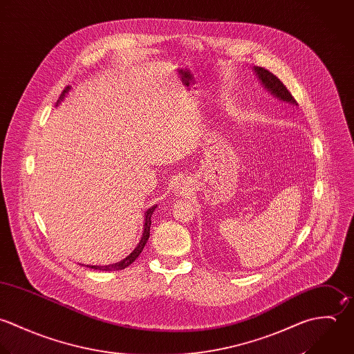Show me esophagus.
Returning <instances> with one entry per match:
<instances>
[{
	"label": "esophagus",
	"mask_w": 354,
	"mask_h": 354,
	"mask_svg": "<svg viewBox=\"0 0 354 354\" xmlns=\"http://www.w3.org/2000/svg\"><path fill=\"white\" fill-rule=\"evenodd\" d=\"M175 192L179 196H187L190 193V186H187V182H180V183H178Z\"/></svg>",
	"instance_id": "34e87169"
}]
</instances>
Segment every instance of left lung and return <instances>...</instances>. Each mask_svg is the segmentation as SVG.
<instances>
[{
    "instance_id": "1",
    "label": "left lung",
    "mask_w": 354,
    "mask_h": 354,
    "mask_svg": "<svg viewBox=\"0 0 354 354\" xmlns=\"http://www.w3.org/2000/svg\"><path fill=\"white\" fill-rule=\"evenodd\" d=\"M254 71L259 75V77L261 79L263 84H264L275 97H278L279 100L286 101V102H291V104H295V105H297L294 97L291 95V93L287 90V87L284 86V83H283L282 80H281L277 75H274L272 72H270L268 70L263 68V67H254Z\"/></svg>"
}]
</instances>
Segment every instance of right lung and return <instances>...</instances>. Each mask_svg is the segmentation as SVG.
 Returning <instances> with one entry per match:
<instances>
[{
	"instance_id": "obj_1",
	"label": "right lung",
	"mask_w": 354,
	"mask_h": 354,
	"mask_svg": "<svg viewBox=\"0 0 354 354\" xmlns=\"http://www.w3.org/2000/svg\"><path fill=\"white\" fill-rule=\"evenodd\" d=\"M68 90H70V86H67V87L63 90V93H62V95H60V98H59L57 102H60V101L64 98V95H66V93H67ZM154 209H156V205L151 207L150 209H147V212L145 213V225H143V234H142L141 241H140L138 246L134 249V252H133L130 256H127L124 260H122V261H119V263H116V264H109V266H102V267H101V266H87V267H88V268H93V270H100V271H119V270H124V268H127L129 266H131V264L138 259V256L141 254V252L143 250V248H145L147 239H149V235H150V224H151L150 217H151V214L154 212Z\"/></svg>"
}]
</instances>
